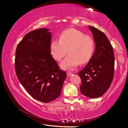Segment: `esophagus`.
Instances as JSON below:
<instances>
[{
    "label": "esophagus",
    "instance_id": "esophagus-1",
    "mask_svg": "<svg viewBox=\"0 0 128 128\" xmlns=\"http://www.w3.org/2000/svg\"><path fill=\"white\" fill-rule=\"evenodd\" d=\"M66 74H67V76H70V75H72V72H66Z\"/></svg>",
    "mask_w": 128,
    "mask_h": 128
}]
</instances>
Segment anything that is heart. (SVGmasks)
Masks as SVG:
<instances>
[{"label": "heart", "mask_w": 128, "mask_h": 128, "mask_svg": "<svg viewBox=\"0 0 128 128\" xmlns=\"http://www.w3.org/2000/svg\"><path fill=\"white\" fill-rule=\"evenodd\" d=\"M69 55L62 62L63 68L72 69L80 63H87L92 58L95 50L93 38L84 32L73 28L62 31L59 40H54L51 43L50 51L53 58L61 60L67 54Z\"/></svg>", "instance_id": "b5f03b06"}]
</instances>
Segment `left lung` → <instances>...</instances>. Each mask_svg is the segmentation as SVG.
<instances>
[{
    "instance_id": "1",
    "label": "left lung",
    "mask_w": 128,
    "mask_h": 128,
    "mask_svg": "<svg viewBox=\"0 0 128 128\" xmlns=\"http://www.w3.org/2000/svg\"><path fill=\"white\" fill-rule=\"evenodd\" d=\"M88 28L94 37L95 50L78 74L82 81V94L95 98L102 96L111 85L114 76V56L113 47L104 33L93 26Z\"/></svg>"
}]
</instances>
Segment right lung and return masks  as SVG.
<instances>
[{
  "label": "right lung",
  "instance_id": "add662e5",
  "mask_svg": "<svg viewBox=\"0 0 128 128\" xmlns=\"http://www.w3.org/2000/svg\"><path fill=\"white\" fill-rule=\"evenodd\" d=\"M48 31L36 29L26 34L17 45L14 59L21 85L33 98L43 103L60 96L66 77L51 55V34Z\"/></svg>",
  "mask_w": 128,
  "mask_h": 128
}]
</instances>
